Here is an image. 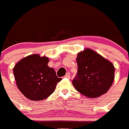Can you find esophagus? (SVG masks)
<instances>
[{"label": "esophagus", "mask_w": 129, "mask_h": 129, "mask_svg": "<svg viewBox=\"0 0 129 129\" xmlns=\"http://www.w3.org/2000/svg\"><path fill=\"white\" fill-rule=\"evenodd\" d=\"M64 77H66V78H67V79H70V73H69V72L67 73V74L64 76Z\"/></svg>", "instance_id": "34e87169"}]
</instances>
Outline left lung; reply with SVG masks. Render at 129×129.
I'll list each match as a JSON object with an SVG mask.
<instances>
[{"instance_id":"1","label":"left lung","mask_w":129,"mask_h":129,"mask_svg":"<svg viewBox=\"0 0 129 129\" xmlns=\"http://www.w3.org/2000/svg\"><path fill=\"white\" fill-rule=\"evenodd\" d=\"M77 73L72 85L88 98H97L109 90L114 79L113 64L91 49L77 54Z\"/></svg>"}]
</instances>
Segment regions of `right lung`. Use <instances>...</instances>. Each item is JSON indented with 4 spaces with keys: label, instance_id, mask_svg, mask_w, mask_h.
<instances>
[{
    "label": "right lung",
    "instance_id": "obj_1",
    "mask_svg": "<svg viewBox=\"0 0 129 129\" xmlns=\"http://www.w3.org/2000/svg\"><path fill=\"white\" fill-rule=\"evenodd\" d=\"M48 62L46 57L34 54L21 59L13 68L17 86L29 100H45L62 80L56 76L54 69L48 66Z\"/></svg>",
    "mask_w": 129,
    "mask_h": 129
}]
</instances>
